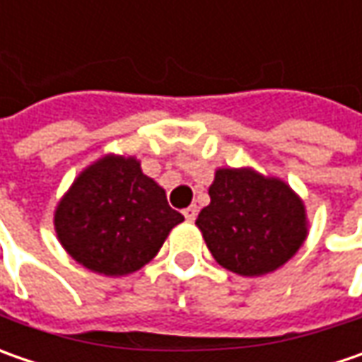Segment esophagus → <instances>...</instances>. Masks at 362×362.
I'll return each instance as SVG.
<instances>
[{
  "label": "esophagus",
  "instance_id": "esophagus-1",
  "mask_svg": "<svg viewBox=\"0 0 362 362\" xmlns=\"http://www.w3.org/2000/svg\"><path fill=\"white\" fill-rule=\"evenodd\" d=\"M197 211H199V209H197L195 205H189L187 209H183V216H185V219H187V221H195Z\"/></svg>",
  "mask_w": 362,
  "mask_h": 362
}]
</instances>
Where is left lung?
Masks as SVG:
<instances>
[{"mask_svg":"<svg viewBox=\"0 0 362 362\" xmlns=\"http://www.w3.org/2000/svg\"><path fill=\"white\" fill-rule=\"evenodd\" d=\"M209 197L195 223L217 264L240 276L280 268L306 238L304 205L278 179L250 169H219Z\"/></svg>","mask_w":362,"mask_h":362,"instance_id":"obj_1","label":"left lung"}]
</instances>
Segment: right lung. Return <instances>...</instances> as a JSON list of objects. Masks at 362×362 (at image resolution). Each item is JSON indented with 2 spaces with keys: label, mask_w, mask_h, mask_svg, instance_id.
<instances>
[{
  "label": "right lung",
  "mask_w": 362,
  "mask_h": 362,
  "mask_svg": "<svg viewBox=\"0 0 362 362\" xmlns=\"http://www.w3.org/2000/svg\"><path fill=\"white\" fill-rule=\"evenodd\" d=\"M183 216L134 159L105 157L74 181L56 209V233L88 270L124 276L157 256Z\"/></svg>",
  "instance_id": "right-lung-1"
}]
</instances>
